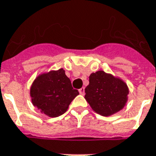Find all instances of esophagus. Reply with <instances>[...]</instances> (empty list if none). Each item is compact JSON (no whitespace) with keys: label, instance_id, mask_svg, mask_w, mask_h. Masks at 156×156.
Returning a JSON list of instances; mask_svg holds the SVG:
<instances>
[{"label":"esophagus","instance_id":"1","mask_svg":"<svg viewBox=\"0 0 156 156\" xmlns=\"http://www.w3.org/2000/svg\"><path fill=\"white\" fill-rule=\"evenodd\" d=\"M79 93L81 94H85V87H82L81 89H79Z\"/></svg>","mask_w":156,"mask_h":156}]
</instances>
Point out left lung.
Listing matches in <instances>:
<instances>
[{
    "instance_id": "1",
    "label": "left lung",
    "mask_w": 156,
    "mask_h": 156,
    "mask_svg": "<svg viewBox=\"0 0 156 156\" xmlns=\"http://www.w3.org/2000/svg\"><path fill=\"white\" fill-rule=\"evenodd\" d=\"M89 82L85 98L96 113L110 116L125 107L129 90L123 81L99 70L90 75Z\"/></svg>"
}]
</instances>
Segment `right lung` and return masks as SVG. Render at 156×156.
Masks as SVG:
<instances>
[{
	"mask_svg": "<svg viewBox=\"0 0 156 156\" xmlns=\"http://www.w3.org/2000/svg\"><path fill=\"white\" fill-rule=\"evenodd\" d=\"M78 94V90L72 87L71 82L63 69L39 75L30 88L34 107L52 118L65 113Z\"/></svg>",
	"mask_w": 156,
	"mask_h": 156,
	"instance_id": "1",
	"label": "right lung"
}]
</instances>
